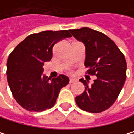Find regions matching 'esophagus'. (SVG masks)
<instances>
[{
  "label": "esophagus",
  "instance_id": "1",
  "mask_svg": "<svg viewBox=\"0 0 134 134\" xmlns=\"http://www.w3.org/2000/svg\"><path fill=\"white\" fill-rule=\"evenodd\" d=\"M76 81H77V80L74 79V78H70V79H69V83H74V82H76Z\"/></svg>",
  "mask_w": 134,
  "mask_h": 134
}]
</instances>
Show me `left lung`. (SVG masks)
I'll use <instances>...</instances> for the list:
<instances>
[{"label":"left lung","instance_id":"left-lung-1","mask_svg":"<svg viewBox=\"0 0 134 134\" xmlns=\"http://www.w3.org/2000/svg\"><path fill=\"white\" fill-rule=\"evenodd\" d=\"M69 32L85 45L87 72L97 77L92 85L84 78L79 80L85 85V91L76 97V103L90 113L105 111L114 103L125 81V56L116 44L101 32L87 27Z\"/></svg>","mask_w":134,"mask_h":134}]
</instances>
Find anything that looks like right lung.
<instances>
[{
	"label": "right lung",
	"instance_id": "1",
	"mask_svg": "<svg viewBox=\"0 0 134 134\" xmlns=\"http://www.w3.org/2000/svg\"><path fill=\"white\" fill-rule=\"evenodd\" d=\"M71 37L69 30L32 33L10 53L8 83L16 102L26 110L41 112L52 108L60 90L69 83V77L62 74L52 79L44 75L43 65L51 60L53 45Z\"/></svg>",
	"mask_w": 134,
	"mask_h": 134
}]
</instances>
